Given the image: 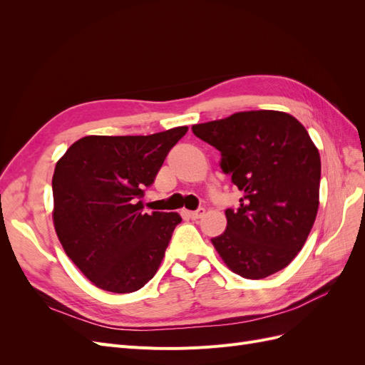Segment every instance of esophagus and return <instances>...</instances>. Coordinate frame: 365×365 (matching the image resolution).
<instances>
[{"instance_id":"obj_1","label":"esophagus","mask_w":365,"mask_h":365,"mask_svg":"<svg viewBox=\"0 0 365 365\" xmlns=\"http://www.w3.org/2000/svg\"><path fill=\"white\" fill-rule=\"evenodd\" d=\"M204 215H205V208H197V210H195V212H189V216L195 220L201 219Z\"/></svg>"}]
</instances>
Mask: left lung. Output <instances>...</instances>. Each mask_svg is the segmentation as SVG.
I'll use <instances>...</instances> for the list:
<instances>
[{
    "instance_id": "1",
    "label": "left lung",
    "mask_w": 365,
    "mask_h": 365,
    "mask_svg": "<svg viewBox=\"0 0 365 365\" xmlns=\"http://www.w3.org/2000/svg\"><path fill=\"white\" fill-rule=\"evenodd\" d=\"M215 146L220 168L244 193L225 210L227 230L212 244L240 277L259 280L295 259L315 222L322 160L306 128L282 111H244L193 125Z\"/></svg>"
}]
</instances>
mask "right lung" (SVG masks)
Returning <instances> with one entry per match:
<instances>
[{
  "label": "right lung",
  "instance_id": "obj_1",
  "mask_svg": "<svg viewBox=\"0 0 365 365\" xmlns=\"http://www.w3.org/2000/svg\"><path fill=\"white\" fill-rule=\"evenodd\" d=\"M189 130L88 135L68 148L53 175V224L62 248L97 288L128 294L158 271L178 213L143 212L145 187Z\"/></svg>",
  "mask_w": 365,
  "mask_h": 365
}]
</instances>
